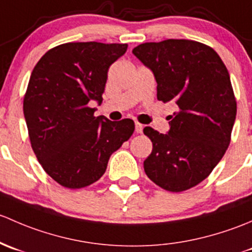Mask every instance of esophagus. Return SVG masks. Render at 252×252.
I'll list each match as a JSON object with an SVG mask.
<instances>
[{"label": "esophagus", "instance_id": "34e87169", "mask_svg": "<svg viewBox=\"0 0 252 252\" xmlns=\"http://www.w3.org/2000/svg\"><path fill=\"white\" fill-rule=\"evenodd\" d=\"M134 126H136V132L137 133H142V131H143V125L139 123H136L134 124Z\"/></svg>", "mask_w": 252, "mask_h": 252}]
</instances>
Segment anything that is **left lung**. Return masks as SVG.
Instances as JSON below:
<instances>
[{"label":"left lung","instance_id":"8db88e82","mask_svg":"<svg viewBox=\"0 0 252 252\" xmlns=\"http://www.w3.org/2000/svg\"><path fill=\"white\" fill-rule=\"evenodd\" d=\"M132 53L154 72L158 100L173 102L170 131L144 127L153 143L144 160L148 177L180 193L203 182L230 143L237 100L229 72L214 48L193 40L145 42Z\"/></svg>","mask_w":252,"mask_h":252}]
</instances>
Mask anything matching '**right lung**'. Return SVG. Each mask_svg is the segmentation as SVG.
<instances>
[{
	"instance_id": "right-lung-1",
	"label": "right lung",
	"mask_w": 252,
	"mask_h": 252,
	"mask_svg": "<svg viewBox=\"0 0 252 252\" xmlns=\"http://www.w3.org/2000/svg\"><path fill=\"white\" fill-rule=\"evenodd\" d=\"M127 43L68 42L46 52L33 68L23 102L31 148L57 183L80 189L97 182L109 158L134 131L131 119L94 116L108 69Z\"/></svg>"
}]
</instances>
